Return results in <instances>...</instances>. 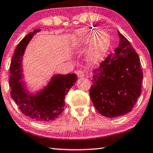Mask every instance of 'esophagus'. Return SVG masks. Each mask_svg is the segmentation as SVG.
I'll use <instances>...</instances> for the list:
<instances>
[{
    "label": "esophagus",
    "instance_id": "34e87169",
    "mask_svg": "<svg viewBox=\"0 0 153 153\" xmlns=\"http://www.w3.org/2000/svg\"><path fill=\"white\" fill-rule=\"evenodd\" d=\"M76 74L78 76L79 78H81V77L84 76V72L82 70H78L76 72Z\"/></svg>",
    "mask_w": 153,
    "mask_h": 153
}]
</instances>
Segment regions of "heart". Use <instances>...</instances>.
<instances>
[{"instance_id": "1", "label": "heart", "mask_w": 153, "mask_h": 153, "mask_svg": "<svg viewBox=\"0 0 153 153\" xmlns=\"http://www.w3.org/2000/svg\"><path fill=\"white\" fill-rule=\"evenodd\" d=\"M73 37L84 42L92 40L91 49L88 53V59L92 63H98L105 57L111 45V37L105 30H97L91 27L79 29Z\"/></svg>"}]
</instances>
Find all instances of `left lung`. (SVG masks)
Returning <instances> with one entry per match:
<instances>
[{"label": "left lung", "mask_w": 153, "mask_h": 153, "mask_svg": "<svg viewBox=\"0 0 153 153\" xmlns=\"http://www.w3.org/2000/svg\"><path fill=\"white\" fill-rule=\"evenodd\" d=\"M120 42L93 70L90 96L100 114L116 118L130 112L141 93L143 72L139 57L118 30Z\"/></svg>", "instance_id": "8db88e82"}]
</instances>
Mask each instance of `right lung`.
<instances>
[{
  "label": "right lung",
  "mask_w": 153,
  "mask_h": 153,
  "mask_svg": "<svg viewBox=\"0 0 153 153\" xmlns=\"http://www.w3.org/2000/svg\"><path fill=\"white\" fill-rule=\"evenodd\" d=\"M36 29L29 33L19 43L12 57L10 72L11 96L25 116L38 122L56 120L63 111L65 97L77 81L75 74H54L43 89L35 93L28 91L24 81L22 60L25 50L33 36L39 33Z\"/></svg>",
  "instance_id": "right-lung-1"
}]
</instances>
